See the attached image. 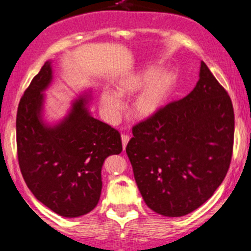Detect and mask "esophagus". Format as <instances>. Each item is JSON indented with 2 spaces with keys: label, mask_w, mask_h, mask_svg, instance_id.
Returning <instances> with one entry per match:
<instances>
[{
  "label": "esophagus",
  "mask_w": 251,
  "mask_h": 251,
  "mask_svg": "<svg viewBox=\"0 0 251 251\" xmlns=\"http://www.w3.org/2000/svg\"><path fill=\"white\" fill-rule=\"evenodd\" d=\"M121 141H123V147H124V148H126V146H127L128 141H130V136L121 135Z\"/></svg>",
  "instance_id": "obj_1"
}]
</instances>
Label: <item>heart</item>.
Listing matches in <instances>:
<instances>
[{"instance_id":"obj_1","label":"heart","mask_w":251,"mask_h":251,"mask_svg":"<svg viewBox=\"0 0 251 251\" xmlns=\"http://www.w3.org/2000/svg\"><path fill=\"white\" fill-rule=\"evenodd\" d=\"M160 65L149 64L116 81L115 93L108 90L102 91L100 104L105 118L109 121H115L123 107L120 98L132 95L143 85L145 87L133 100L131 113L138 119H148L158 113L176 85L175 73H160Z\"/></svg>"}]
</instances>
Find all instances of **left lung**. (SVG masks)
Returning a JSON list of instances; mask_svg holds the SVG:
<instances>
[{
  "instance_id": "left-lung-1",
  "label": "left lung",
  "mask_w": 251,
  "mask_h": 251,
  "mask_svg": "<svg viewBox=\"0 0 251 251\" xmlns=\"http://www.w3.org/2000/svg\"><path fill=\"white\" fill-rule=\"evenodd\" d=\"M126 153L142 198L156 214L179 217L203 205L232 159L234 113L204 62L191 93L133 126Z\"/></svg>"
}]
</instances>
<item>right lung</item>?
<instances>
[{"label": "right lung", "mask_w": 251, "mask_h": 251, "mask_svg": "<svg viewBox=\"0 0 251 251\" xmlns=\"http://www.w3.org/2000/svg\"><path fill=\"white\" fill-rule=\"evenodd\" d=\"M53 78L47 60L23 95L17 113V151L24 181L35 198L55 214L92 211L102 192L105 159L123 151L120 133L91 115L90 91L75 98L57 124L44 120V92Z\"/></svg>", "instance_id": "obj_1"}]
</instances>
